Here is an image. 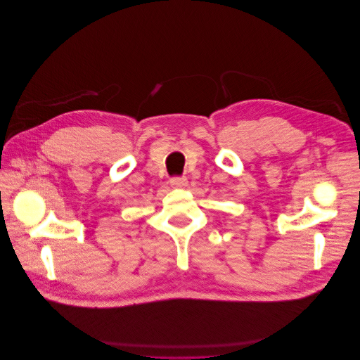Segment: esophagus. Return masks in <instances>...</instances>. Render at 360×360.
Wrapping results in <instances>:
<instances>
[{"instance_id":"obj_1","label":"esophagus","mask_w":360,"mask_h":360,"mask_svg":"<svg viewBox=\"0 0 360 360\" xmlns=\"http://www.w3.org/2000/svg\"><path fill=\"white\" fill-rule=\"evenodd\" d=\"M169 183H171V186L172 188H184L188 184V179L186 177H172L171 180H169Z\"/></svg>"}]
</instances>
